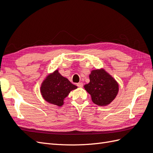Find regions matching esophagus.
Listing matches in <instances>:
<instances>
[{
	"label": "esophagus",
	"mask_w": 153,
	"mask_h": 153,
	"mask_svg": "<svg viewBox=\"0 0 153 153\" xmlns=\"http://www.w3.org/2000/svg\"><path fill=\"white\" fill-rule=\"evenodd\" d=\"M76 85L78 87H83V83L82 82H79V83H78V84H76Z\"/></svg>",
	"instance_id": "1"
}]
</instances>
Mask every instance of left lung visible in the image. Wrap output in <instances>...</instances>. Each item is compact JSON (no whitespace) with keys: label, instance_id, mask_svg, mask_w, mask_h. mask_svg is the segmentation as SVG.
<instances>
[{"label":"left lung","instance_id":"1","mask_svg":"<svg viewBox=\"0 0 153 153\" xmlns=\"http://www.w3.org/2000/svg\"><path fill=\"white\" fill-rule=\"evenodd\" d=\"M89 78L90 82L84 88L91 94L92 102L99 106L112 102L119 91L116 81L103 69L92 71Z\"/></svg>","mask_w":153,"mask_h":153}]
</instances>
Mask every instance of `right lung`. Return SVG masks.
<instances>
[{
	"label": "right lung",
	"instance_id": "right-lung-1",
	"mask_svg": "<svg viewBox=\"0 0 153 153\" xmlns=\"http://www.w3.org/2000/svg\"><path fill=\"white\" fill-rule=\"evenodd\" d=\"M76 88L56 70L44 80L41 87V92L47 102L60 106L63 105L64 98L70 91Z\"/></svg>",
	"mask_w": 153,
	"mask_h": 153
}]
</instances>
